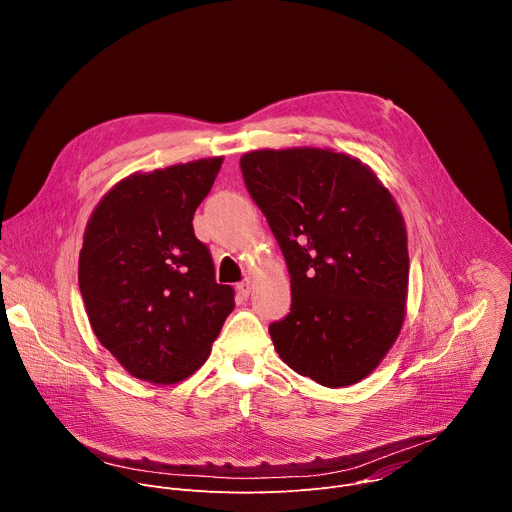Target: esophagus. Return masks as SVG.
Here are the masks:
<instances>
[{
    "instance_id": "34e87169",
    "label": "esophagus",
    "mask_w": 512,
    "mask_h": 512,
    "mask_svg": "<svg viewBox=\"0 0 512 512\" xmlns=\"http://www.w3.org/2000/svg\"><path fill=\"white\" fill-rule=\"evenodd\" d=\"M237 291H239V296L247 298V296L251 294V281H241V283H237Z\"/></svg>"
}]
</instances>
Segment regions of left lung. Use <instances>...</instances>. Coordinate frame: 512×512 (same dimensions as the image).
<instances>
[{"label":"left lung","instance_id":"left-lung-1","mask_svg":"<svg viewBox=\"0 0 512 512\" xmlns=\"http://www.w3.org/2000/svg\"><path fill=\"white\" fill-rule=\"evenodd\" d=\"M291 279L289 314L269 324L277 354L302 377L348 387L399 336L409 255L401 212L358 160L318 148L241 158Z\"/></svg>","mask_w":512,"mask_h":512}]
</instances>
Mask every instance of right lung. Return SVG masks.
I'll list each match as a JSON object with an SVG mask.
<instances>
[{"instance_id":"add662e5","label":"right lung","mask_w":512,"mask_h":512,"mask_svg":"<svg viewBox=\"0 0 512 512\" xmlns=\"http://www.w3.org/2000/svg\"><path fill=\"white\" fill-rule=\"evenodd\" d=\"M223 158L121 180L95 208L79 287L99 342L133 377L178 383L210 354L235 308L192 218Z\"/></svg>"}]
</instances>
